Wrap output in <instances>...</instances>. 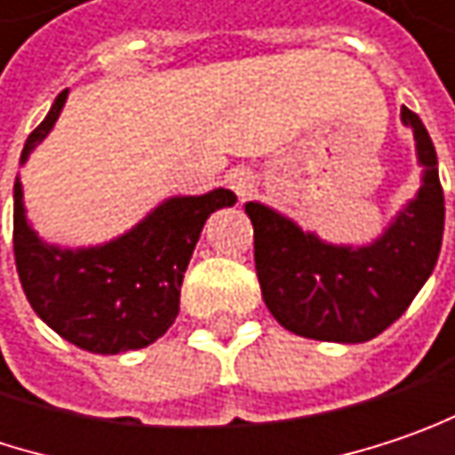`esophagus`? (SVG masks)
Segmentation results:
<instances>
[{"instance_id": "1", "label": "esophagus", "mask_w": 455, "mask_h": 455, "mask_svg": "<svg viewBox=\"0 0 455 455\" xmlns=\"http://www.w3.org/2000/svg\"><path fill=\"white\" fill-rule=\"evenodd\" d=\"M228 186H230V191L243 202V199H248V196L253 194L256 180H253V173H251L248 168H235V171L228 173Z\"/></svg>"}]
</instances>
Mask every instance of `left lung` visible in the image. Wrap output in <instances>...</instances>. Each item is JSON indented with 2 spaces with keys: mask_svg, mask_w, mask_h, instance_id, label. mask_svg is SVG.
Returning a JSON list of instances; mask_svg holds the SVG:
<instances>
[{
  "mask_svg": "<svg viewBox=\"0 0 455 455\" xmlns=\"http://www.w3.org/2000/svg\"><path fill=\"white\" fill-rule=\"evenodd\" d=\"M402 121L414 132L422 186L371 245L326 243L267 204H245L261 295L287 331L341 344L373 339L433 275L445 225L438 155L419 116L402 108Z\"/></svg>",
  "mask_w": 455,
  "mask_h": 455,
  "instance_id": "8db88e82",
  "label": "left lung"
}]
</instances>
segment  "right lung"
<instances>
[{
	"label": "right lung",
	"mask_w": 455,
	"mask_h": 455,
	"mask_svg": "<svg viewBox=\"0 0 455 455\" xmlns=\"http://www.w3.org/2000/svg\"><path fill=\"white\" fill-rule=\"evenodd\" d=\"M64 103L67 90L28 137L20 165L49 137ZM233 204L235 194L228 188L171 196L108 243L61 248L41 241L30 228L17 179L12 243L25 298L41 321L80 349L95 355L142 349L179 315L180 282L207 217Z\"/></svg>",
	"instance_id": "1"
}]
</instances>
